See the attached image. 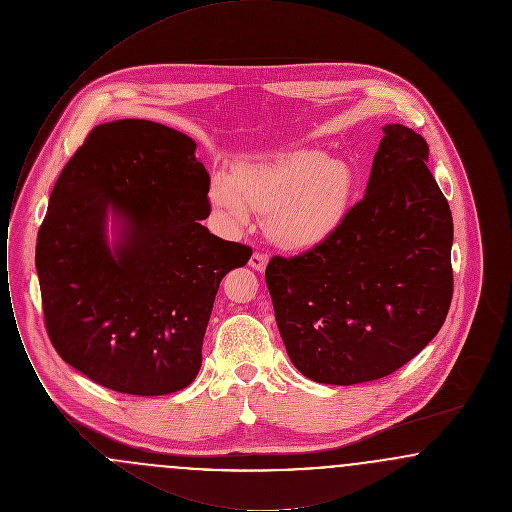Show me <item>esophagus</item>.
<instances>
[{
    "mask_svg": "<svg viewBox=\"0 0 512 512\" xmlns=\"http://www.w3.org/2000/svg\"><path fill=\"white\" fill-rule=\"evenodd\" d=\"M267 263V255H265V253H257V251H255V253L251 255V259H249V267L255 268L257 272H263V270L267 268Z\"/></svg>",
    "mask_w": 512,
    "mask_h": 512,
    "instance_id": "esophagus-1",
    "label": "esophagus"
}]
</instances>
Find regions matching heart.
Here are the masks:
<instances>
[{
	"label": "heart",
	"mask_w": 512,
	"mask_h": 512,
	"mask_svg": "<svg viewBox=\"0 0 512 512\" xmlns=\"http://www.w3.org/2000/svg\"><path fill=\"white\" fill-rule=\"evenodd\" d=\"M355 186V172L345 161L326 159L320 151H295L244 167L234 180L217 176L211 201L236 228L249 224V209L268 213V234L276 244L307 249L340 226Z\"/></svg>",
	"instance_id": "heart-1"
}]
</instances>
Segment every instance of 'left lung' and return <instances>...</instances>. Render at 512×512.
Wrapping results in <instances>:
<instances>
[{"label": "left lung", "mask_w": 512, "mask_h": 512, "mask_svg": "<svg viewBox=\"0 0 512 512\" xmlns=\"http://www.w3.org/2000/svg\"><path fill=\"white\" fill-rule=\"evenodd\" d=\"M426 161L420 134L386 124L365 197L324 242L268 261L280 336L313 382L384 378L443 326L453 297V217Z\"/></svg>", "instance_id": "left-lung-1"}]
</instances>
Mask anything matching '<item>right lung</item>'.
<instances>
[{"label":"right lung","mask_w":512,"mask_h":512,"mask_svg":"<svg viewBox=\"0 0 512 512\" xmlns=\"http://www.w3.org/2000/svg\"><path fill=\"white\" fill-rule=\"evenodd\" d=\"M209 184L190 136L140 119L96 126L59 174L36 240L44 320L99 386L147 397L194 382L220 280L253 253L201 224Z\"/></svg>","instance_id":"obj_1"}]
</instances>
